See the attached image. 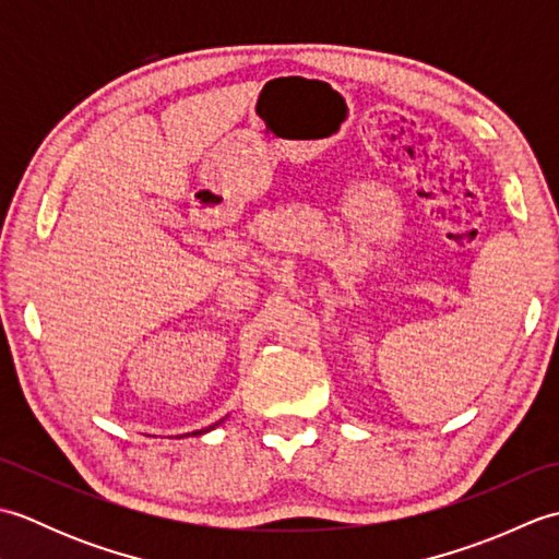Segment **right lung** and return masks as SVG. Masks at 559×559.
I'll list each match as a JSON object with an SVG mask.
<instances>
[{
	"mask_svg": "<svg viewBox=\"0 0 559 559\" xmlns=\"http://www.w3.org/2000/svg\"><path fill=\"white\" fill-rule=\"evenodd\" d=\"M218 425V423H216ZM216 425H211V427H216ZM211 427H209V430H211ZM201 432H206V430H199V432H194V435H201Z\"/></svg>",
	"mask_w": 559,
	"mask_h": 559,
	"instance_id": "add662e5",
	"label": "right lung"
}]
</instances>
